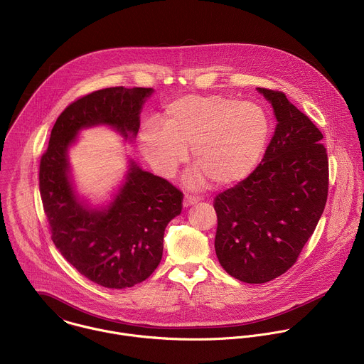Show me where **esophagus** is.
I'll return each instance as SVG.
<instances>
[{
  "instance_id": "34e87169",
  "label": "esophagus",
  "mask_w": 364,
  "mask_h": 364,
  "mask_svg": "<svg viewBox=\"0 0 364 364\" xmlns=\"http://www.w3.org/2000/svg\"><path fill=\"white\" fill-rule=\"evenodd\" d=\"M200 200H201V198H200V197H197V196H193V194H186V197H184V201H183V205H184V207H190V205H194V204H197Z\"/></svg>"
}]
</instances>
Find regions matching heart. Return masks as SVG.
<instances>
[{"instance_id":"b5f03b06","label":"heart","mask_w":364,"mask_h":364,"mask_svg":"<svg viewBox=\"0 0 364 364\" xmlns=\"http://www.w3.org/2000/svg\"><path fill=\"white\" fill-rule=\"evenodd\" d=\"M269 138L262 107L219 94L186 95L171 101L160 129L147 125L141 135L146 160L163 176H171L193 151V163L214 186H230L247 177L259 163ZM190 184L203 183L196 171Z\"/></svg>"}]
</instances>
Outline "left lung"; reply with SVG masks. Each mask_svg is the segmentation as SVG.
<instances>
[{
    "mask_svg": "<svg viewBox=\"0 0 364 364\" xmlns=\"http://www.w3.org/2000/svg\"><path fill=\"white\" fill-rule=\"evenodd\" d=\"M277 127L257 167L214 198L215 252L232 277L262 284L296 262L321 218L329 187L322 132L283 91L257 88Z\"/></svg>",
    "mask_w": 364,
    "mask_h": 364,
    "instance_id": "8db88e82",
    "label": "left lung"
}]
</instances>
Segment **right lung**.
I'll return each mask as SVG.
<instances>
[{
    "label": "right lung",
    "instance_id": "right-lung-1",
    "mask_svg": "<svg viewBox=\"0 0 364 364\" xmlns=\"http://www.w3.org/2000/svg\"><path fill=\"white\" fill-rule=\"evenodd\" d=\"M151 91L121 85L77 98L59 115L41 157L39 190L55 246L78 273L107 289L132 287L156 270L164 229L183 210V193L132 161L114 203L104 211H90L70 186L68 147L81 128L100 124L135 138Z\"/></svg>",
    "mask_w": 364,
    "mask_h": 364
}]
</instances>
